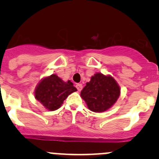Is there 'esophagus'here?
Instances as JSON below:
<instances>
[{
  "label": "esophagus",
  "mask_w": 159,
  "mask_h": 159,
  "mask_svg": "<svg viewBox=\"0 0 159 159\" xmlns=\"http://www.w3.org/2000/svg\"><path fill=\"white\" fill-rule=\"evenodd\" d=\"M75 87H76V88L78 89V91H81L82 90V87H83V86H82L81 84H77Z\"/></svg>",
  "instance_id": "esophagus-1"
}]
</instances>
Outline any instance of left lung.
<instances>
[{
    "instance_id": "obj_1",
    "label": "left lung",
    "mask_w": 159,
    "mask_h": 159,
    "mask_svg": "<svg viewBox=\"0 0 159 159\" xmlns=\"http://www.w3.org/2000/svg\"><path fill=\"white\" fill-rule=\"evenodd\" d=\"M120 87L111 75L102 73L94 74L81 92V97L90 111L96 113L106 111L117 101Z\"/></svg>"
}]
</instances>
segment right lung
Returning a JSON list of instances; mask_svg holds the SVG:
<instances>
[{
	"label": "right lung",
	"mask_w": 159,
	"mask_h": 159,
	"mask_svg": "<svg viewBox=\"0 0 159 159\" xmlns=\"http://www.w3.org/2000/svg\"><path fill=\"white\" fill-rule=\"evenodd\" d=\"M77 91L70 81H64L55 74L43 78L36 87L34 96L36 100L48 111L61 107L69 95Z\"/></svg>",
	"instance_id": "add662e5"
}]
</instances>
